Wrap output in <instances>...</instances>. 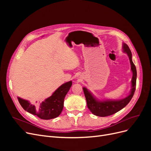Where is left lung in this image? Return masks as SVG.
Returning a JSON list of instances; mask_svg holds the SVG:
<instances>
[{
    "label": "left lung",
    "mask_w": 151,
    "mask_h": 151,
    "mask_svg": "<svg viewBox=\"0 0 151 151\" xmlns=\"http://www.w3.org/2000/svg\"><path fill=\"white\" fill-rule=\"evenodd\" d=\"M123 52L126 53L129 56L130 65L131 70L132 72V78L131 81L132 89L129 94L125 98L118 100H102L100 101L96 98L94 95L90 92L85 87L83 88L84 93L87 101V105L91 111L94 115L98 116H107L113 115L115 113L119 111L125 107L133 97L136 88V79H137V70L134 63L132 61V55L128 45L123 43L122 46Z\"/></svg>",
    "instance_id": "left-lung-1"
}]
</instances>
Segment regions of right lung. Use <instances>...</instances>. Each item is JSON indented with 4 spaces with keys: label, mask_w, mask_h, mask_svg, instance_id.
Segmentation results:
<instances>
[{
    "label": "right lung",
    "mask_w": 151,
    "mask_h": 151,
    "mask_svg": "<svg viewBox=\"0 0 151 151\" xmlns=\"http://www.w3.org/2000/svg\"><path fill=\"white\" fill-rule=\"evenodd\" d=\"M72 84L71 81L63 84L55 91L51 96L47 98L40 104H31L28 100L19 97H17L18 101L24 110L36 115L41 119H53L58 116L61 113L63 108L64 98Z\"/></svg>",
    "instance_id": "add662e5"
}]
</instances>
